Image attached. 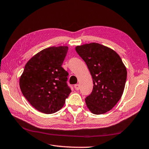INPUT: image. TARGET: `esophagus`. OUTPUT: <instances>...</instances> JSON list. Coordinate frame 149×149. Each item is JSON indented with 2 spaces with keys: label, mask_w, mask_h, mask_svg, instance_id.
Here are the masks:
<instances>
[{
  "label": "esophagus",
  "mask_w": 149,
  "mask_h": 149,
  "mask_svg": "<svg viewBox=\"0 0 149 149\" xmlns=\"http://www.w3.org/2000/svg\"><path fill=\"white\" fill-rule=\"evenodd\" d=\"M74 88L75 89V90H79V89H80V86H79V84H75L74 86Z\"/></svg>",
  "instance_id": "34e87169"
}]
</instances>
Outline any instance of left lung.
<instances>
[{"mask_svg":"<svg viewBox=\"0 0 149 149\" xmlns=\"http://www.w3.org/2000/svg\"><path fill=\"white\" fill-rule=\"evenodd\" d=\"M75 51L87 65L94 84L85 98L86 105L96 115L105 113L123 95L127 78L125 65L115 51L98 43L78 46Z\"/></svg>","mask_w":149,"mask_h":149,"instance_id":"1","label":"left lung"}]
</instances>
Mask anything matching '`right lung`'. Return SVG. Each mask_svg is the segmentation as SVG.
<instances>
[{
    "mask_svg": "<svg viewBox=\"0 0 149 149\" xmlns=\"http://www.w3.org/2000/svg\"><path fill=\"white\" fill-rule=\"evenodd\" d=\"M67 46L50 47L39 52L27 62L19 79L23 96L39 112L50 114L63 107L71 89L68 72L61 65Z\"/></svg>",
    "mask_w": 149,
    "mask_h": 149,
    "instance_id": "add662e5",
    "label": "right lung"
}]
</instances>
